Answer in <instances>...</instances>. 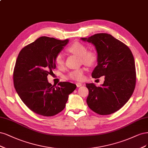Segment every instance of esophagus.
I'll use <instances>...</instances> for the list:
<instances>
[{"mask_svg": "<svg viewBox=\"0 0 148 148\" xmlns=\"http://www.w3.org/2000/svg\"><path fill=\"white\" fill-rule=\"evenodd\" d=\"M76 85H77V87H81L82 85V84L80 83V82H77L76 83Z\"/></svg>", "mask_w": 148, "mask_h": 148, "instance_id": "1", "label": "esophagus"}]
</instances>
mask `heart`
Segmentation results:
<instances>
[{
  "label": "heart",
  "instance_id": "heart-1",
  "mask_svg": "<svg viewBox=\"0 0 148 148\" xmlns=\"http://www.w3.org/2000/svg\"><path fill=\"white\" fill-rule=\"evenodd\" d=\"M68 51L80 56L81 61L88 66H93L98 60V54L94 50H87V47L82 43L75 42L70 45ZM55 64L59 68H63L64 66V56L62 53H58L55 58ZM87 69L82 67L72 70L66 75V78L74 80H82L84 78V73Z\"/></svg>",
  "mask_w": 148,
  "mask_h": 148
}]
</instances>
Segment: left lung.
I'll use <instances>...</instances> for the list:
<instances>
[{
	"instance_id": "obj_1",
	"label": "left lung",
	"mask_w": 148,
	"mask_h": 148,
	"mask_svg": "<svg viewBox=\"0 0 148 148\" xmlns=\"http://www.w3.org/2000/svg\"><path fill=\"white\" fill-rule=\"evenodd\" d=\"M81 39L91 42L97 51L98 65L92 77L104 75L101 86L86 84L88 106L99 115L112 114L123 106L134 92L136 75L133 54L127 45L106 33Z\"/></svg>"
}]
</instances>
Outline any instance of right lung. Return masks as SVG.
<instances>
[{
	"instance_id": "add662e5",
	"label": "right lung",
	"mask_w": 148,
	"mask_h": 148,
	"mask_svg": "<svg viewBox=\"0 0 148 148\" xmlns=\"http://www.w3.org/2000/svg\"><path fill=\"white\" fill-rule=\"evenodd\" d=\"M68 39L42 36L21 49L13 70V84L26 106L39 115L50 117L64 109L68 96L77 86L60 82L49 83L47 75L56 68L55 58Z\"/></svg>"
}]
</instances>
